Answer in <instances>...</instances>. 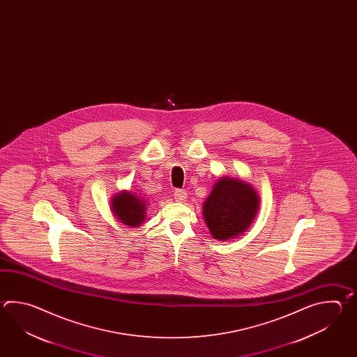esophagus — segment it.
<instances>
[{"mask_svg":"<svg viewBox=\"0 0 357 357\" xmlns=\"http://www.w3.org/2000/svg\"><path fill=\"white\" fill-rule=\"evenodd\" d=\"M175 199L177 202H185L188 199V192L185 190H175Z\"/></svg>","mask_w":357,"mask_h":357,"instance_id":"obj_1","label":"esophagus"}]
</instances>
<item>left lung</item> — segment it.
<instances>
[{"label":"left lung","mask_w":357,"mask_h":357,"mask_svg":"<svg viewBox=\"0 0 357 357\" xmlns=\"http://www.w3.org/2000/svg\"><path fill=\"white\" fill-rule=\"evenodd\" d=\"M260 206L258 191L250 182L223 176L213 185L203 204V217L213 238L228 241L243 235Z\"/></svg>","instance_id":"left-lung-1"}]
</instances>
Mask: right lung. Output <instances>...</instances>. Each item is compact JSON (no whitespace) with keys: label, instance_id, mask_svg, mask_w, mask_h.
<instances>
[{"label":"right lung","instance_id":"right-lung-1","mask_svg":"<svg viewBox=\"0 0 357 357\" xmlns=\"http://www.w3.org/2000/svg\"><path fill=\"white\" fill-rule=\"evenodd\" d=\"M111 212L122 225L129 227H139L146 217L148 202L130 190L116 192L111 199Z\"/></svg>","mask_w":357,"mask_h":357}]
</instances>
